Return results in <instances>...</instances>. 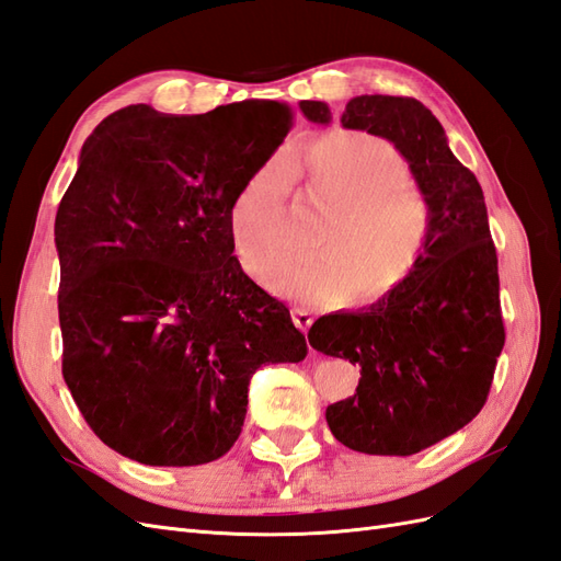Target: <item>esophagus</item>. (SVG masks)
<instances>
[{"mask_svg":"<svg viewBox=\"0 0 561 561\" xmlns=\"http://www.w3.org/2000/svg\"><path fill=\"white\" fill-rule=\"evenodd\" d=\"M291 318H294V324L300 329V332L308 334V329H310V324H312L310 312H308L306 308H294V310H291Z\"/></svg>","mask_w":561,"mask_h":561,"instance_id":"34e87169","label":"esophagus"}]
</instances>
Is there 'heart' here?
Masks as SVG:
<instances>
[{"label":"heart","instance_id":"b5f03b06","mask_svg":"<svg viewBox=\"0 0 561 561\" xmlns=\"http://www.w3.org/2000/svg\"><path fill=\"white\" fill-rule=\"evenodd\" d=\"M282 175L329 213L314 239L320 257L283 270L284 184L275 168H261L227 206L229 243L253 282L304 304L346 306L363 294L375 306L417 277L434 218L391 141L353 130L310 137L284 158Z\"/></svg>","mask_w":561,"mask_h":561}]
</instances>
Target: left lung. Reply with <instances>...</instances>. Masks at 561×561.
I'll return each instance as SVG.
<instances>
[{
  "mask_svg": "<svg viewBox=\"0 0 561 561\" xmlns=\"http://www.w3.org/2000/svg\"><path fill=\"white\" fill-rule=\"evenodd\" d=\"M332 123L324 102H300ZM341 125L393 141L434 218L426 261L386 304L324 314L314 351L360 367L351 398L327 408L339 443L367 455H414L469 424L485 405L505 346L497 253L477 175L457 161L443 125L412 96L363 94Z\"/></svg>",
  "mask_w": 561,
  "mask_h": 561,
  "instance_id": "8db88e82",
  "label": "left lung"
}]
</instances>
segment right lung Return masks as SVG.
<instances>
[{
	"label": "right lung",
	"instance_id": "add662e5",
	"mask_svg": "<svg viewBox=\"0 0 561 561\" xmlns=\"http://www.w3.org/2000/svg\"><path fill=\"white\" fill-rule=\"evenodd\" d=\"M286 104L111 113L54 222L64 379L108 448L196 467L241 434L257 367L300 363L289 308L232 255L227 206L289 135Z\"/></svg>",
	"mask_w": 561,
	"mask_h": 561
}]
</instances>
